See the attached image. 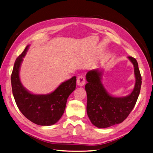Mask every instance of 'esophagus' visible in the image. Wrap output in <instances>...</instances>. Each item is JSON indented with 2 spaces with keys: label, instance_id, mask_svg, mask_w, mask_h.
Listing matches in <instances>:
<instances>
[{
  "label": "esophagus",
  "instance_id": "1",
  "mask_svg": "<svg viewBox=\"0 0 153 153\" xmlns=\"http://www.w3.org/2000/svg\"><path fill=\"white\" fill-rule=\"evenodd\" d=\"M85 78L82 76H78L77 78V80H76V83L77 84L79 85V86H83L85 84Z\"/></svg>",
  "mask_w": 153,
  "mask_h": 153
}]
</instances>
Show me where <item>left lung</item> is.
Returning <instances> with one entry per match:
<instances>
[{
	"label": "left lung",
	"instance_id": "left-lung-1",
	"mask_svg": "<svg viewBox=\"0 0 153 153\" xmlns=\"http://www.w3.org/2000/svg\"><path fill=\"white\" fill-rule=\"evenodd\" d=\"M128 59L133 64L135 77L134 89L128 96L116 97L110 94L101 82L103 73L101 69H92L86 74L87 113L92 124L99 128L121 123L136 104L140 91L142 77L137 60L132 57Z\"/></svg>",
	"mask_w": 153,
	"mask_h": 153
}]
</instances>
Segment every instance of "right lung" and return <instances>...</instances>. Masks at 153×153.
I'll list each match as a JSON object with an SVG mask.
<instances>
[{
    "label": "right lung",
    "mask_w": 153,
    "mask_h": 153,
    "mask_svg": "<svg viewBox=\"0 0 153 153\" xmlns=\"http://www.w3.org/2000/svg\"><path fill=\"white\" fill-rule=\"evenodd\" d=\"M29 46H27L15 61L11 77L13 94L18 108L27 119L40 126H51L63 115L68 97L76 88V77L63 82L51 93H31L22 85L19 75L23 58Z\"/></svg>",
    "instance_id": "obj_1"
}]
</instances>
